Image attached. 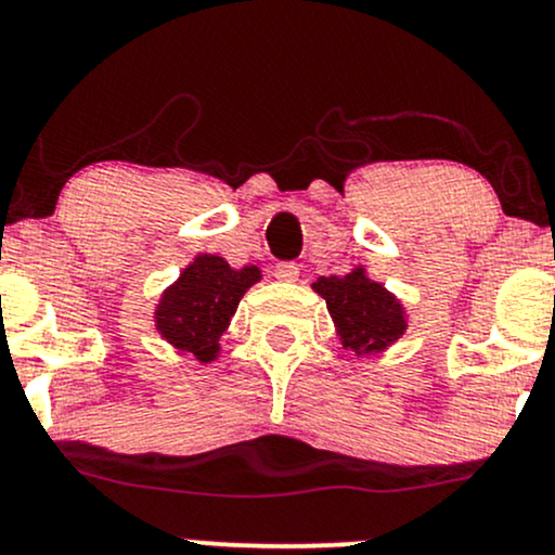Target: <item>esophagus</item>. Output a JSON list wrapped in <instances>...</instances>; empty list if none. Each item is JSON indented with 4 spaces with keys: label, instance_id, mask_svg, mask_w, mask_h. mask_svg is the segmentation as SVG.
<instances>
[{
    "label": "esophagus",
    "instance_id": "34e87169",
    "mask_svg": "<svg viewBox=\"0 0 555 555\" xmlns=\"http://www.w3.org/2000/svg\"><path fill=\"white\" fill-rule=\"evenodd\" d=\"M273 276H276L279 282H297L299 266L292 263V260H284V263H276V269H273Z\"/></svg>",
    "mask_w": 555,
    "mask_h": 555
}]
</instances>
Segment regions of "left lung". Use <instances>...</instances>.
<instances>
[{
	"label": "left lung",
	"mask_w": 555,
	"mask_h": 555,
	"mask_svg": "<svg viewBox=\"0 0 555 555\" xmlns=\"http://www.w3.org/2000/svg\"><path fill=\"white\" fill-rule=\"evenodd\" d=\"M313 289L326 299L336 334L349 352H380L406 331L401 302L384 284L367 279L365 269L344 276H321Z\"/></svg>",
	"instance_id": "1"
}]
</instances>
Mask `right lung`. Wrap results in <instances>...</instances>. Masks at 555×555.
<instances>
[{"label": "right lung", "mask_w": 555, "mask_h": 555, "mask_svg": "<svg viewBox=\"0 0 555 555\" xmlns=\"http://www.w3.org/2000/svg\"><path fill=\"white\" fill-rule=\"evenodd\" d=\"M260 279L258 266L232 269L219 256H197L164 289L156 308V331L180 352L211 362L219 354V339L237 313L242 295Z\"/></svg>", "instance_id": "add662e5"}]
</instances>
